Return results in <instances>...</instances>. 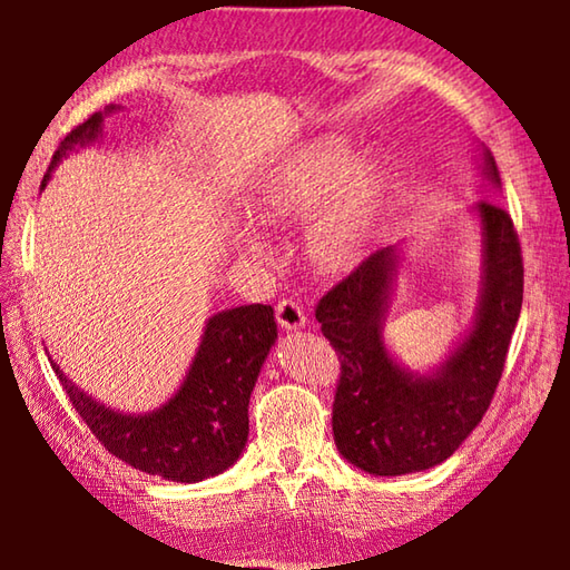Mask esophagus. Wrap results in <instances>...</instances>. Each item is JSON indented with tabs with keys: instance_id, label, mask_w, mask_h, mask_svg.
I'll list each match as a JSON object with an SVG mask.
<instances>
[{
	"instance_id": "esophagus-1",
	"label": "esophagus",
	"mask_w": 570,
	"mask_h": 570,
	"mask_svg": "<svg viewBox=\"0 0 570 570\" xmlns=\"http://www.w3.org/2000/svg\"><path fill=\"white\" fill-rule=\"evenodd\" d=\"M276 322L286 332L302 330V326L306 324V314H304L302 304L294 302V298H282V302L276 304Z\"/></svg>"
}]
</instances>
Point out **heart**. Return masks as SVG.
Returning a JSON list of instances; mask_svg holds the SVG:
<instances>
[{
	"label": "heart",
	"instance_id": "heart-1",
	"mask_svg": "<svg viewBox=\"0 0 570 570\" xmlns=\"http://www.w3.org/2000/svg\"><path fill=\"white\" fill-rule=\"evenodd\" d=\"M392 196L382 163L354 168L350 148L334 140L306 142L278 163L258 186L250 210L264 224H288L327 202L306 228V254L324 274L352 272L370 254Z\"/></svg>",
	"mask_w": 570,
	"mask_h": 570
}]
</instances>
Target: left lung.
<instances>
[{
	"label": "left lung",
	"mask_w": 570,
	"mask_h": 570,
	"mask_svg": "<svg viewBox=\"0 0 570 570\" xmlns=\"http://www.w3.org/2000/svg\"><path fill=\"white\" fill-rule=\"evenodd\" d=\"M488 176L500 183L485 153ZM485 282L475 330L435 377H410L380 336L394 272V248H380L316 304L322 334L340 356L332 404L334 442L370 475L440 465L488 412L523 306V254L505 208L478 200Z\"/></svg>",
	"instance_id": "8db88e82"
}]
</instances>
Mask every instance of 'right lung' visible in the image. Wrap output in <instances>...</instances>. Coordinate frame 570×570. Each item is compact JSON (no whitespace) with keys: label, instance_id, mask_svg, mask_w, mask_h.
<instances>
[{"label":"right lung","instance_id":"right-lung-1","mask_svg":"<svg viewBox=\"0 0 570 570\" xmlns=\"http://www.w3.org/2000/svg\"><path fill=\"white\" fill-rule=\"evenodd\" d=\"M102 115L95 112L65 135L55 150L50 170L62 153L98 138ZM50 170L42 186L50 180ZM276 340L274 308L250 304L210 316L186 382L166 407L140 417L112 412L62 382L77 414L100 445L135 470L176 482L214 478L234 465L248 440V400L268 350Z\"/></svg>","mask_w":570,"mask_h":570}]
</instances>
